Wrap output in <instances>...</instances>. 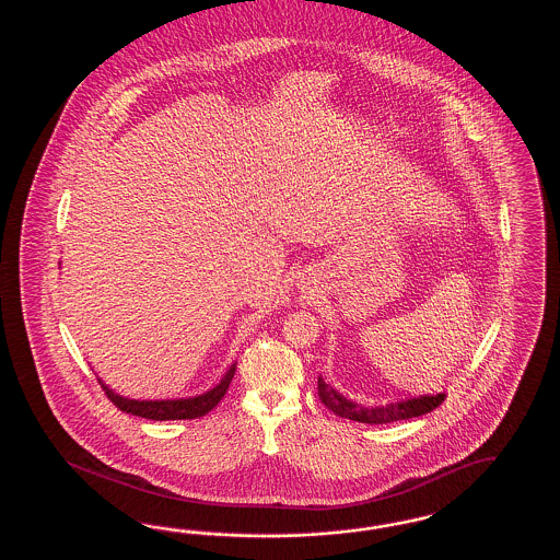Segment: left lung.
<instances>
[{
    "mask_svg": "<svg viewBox=\"0 0 560 560\" xmlns=\"http://www.w3.org/2000/svg\"><path fill=\"white\" fill-rule=\"evenodd\" d=\"M317 384H319L317 386L319 399L323 400V405L327 409H331L340 418H347L352 422H361V424H390V422H400V420H409V418H420L428 411L436 409L445 400V393H436V395L405 397V399L390 400L386 405L365 407L357 400L340 395L320 375Z\"/></svg>",
    "mask_w": 560,
    "mask_h": 560,
    "instance_id": "1",
    "label": "left lung"
}]
</instances>
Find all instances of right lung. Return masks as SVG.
Masks as SVG:
<instances>
[{
    "label": "right lung",
    "mask_w": 560,
    "mask_h": 560,
    "mask_svg": "<svg viewBox=\"0 0 560 560\" xmlns=\"http://www.w3.org/2000/svg\"><path fill=\"white\" fill-rule=\"evenodd\" d=\"M237 363L233 361L229 365V370L220 377V382L212 386L210 390L195 395V397H185V399H155V400H138L128 399L117 395L113 388H108L107 384L98 377L103 390L107 393L108 399L113 400L121 411L132 413L138 418H147V420H195L206 416L208 411H212L213 407L220 402V399L226 395V388L235 375Z\"/></svg>",
    "instance_id": "obj_1"
}]
</instances>
